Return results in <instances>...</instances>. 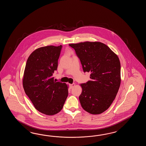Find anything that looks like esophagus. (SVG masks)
I'll list each match as a JSON object with an SVG mask.
<instances>
[{
  "label": "esophagus",
  "instance_id": "1",
  "mask_svg": "<svg viewBox=\"0 0 146 146\" xmlns=\"http://www.w3.org/2000/svg\"><path fill=\"white\" fill-rule=\"evenodd\" d=\"M75 85H76L75 84H69V87L72 89L73 87H74V86H75Z\"/></svg>",
  "mask_w": 146,
  "mask_h": 146
}]
</instances>
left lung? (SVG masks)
Masks as SVG:
<instances>
[{
    "label": "left lung",
    "instance_id": "1",
    "mask_svg": "<svg viewBox=\"0 0 146 146\" xmlns=\"http://www.w3.org/2000/svg\"><path fill=\"white\" fill-rule=\"evenodd\" d=\"M74 48L84 72L90 79L81 84L79 97L82 108L92 114H99L109 109L121 84V64L118 56L99 42L69 44Z\"/></svg>",
    "mask_w": 146,
    "mask_h": 146
}]
</instances>
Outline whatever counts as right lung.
I'll use <instances>...</instances> for the list:
<instances>
[{"label":"right lung","instance_id":"right-lung-1","mask_svg":"<svg viewBox=\"0 0 146 146\" xmlns=\"http://www.w3.org/2000/svg\"><path fill=\"white\" fill-rule=\"evenodd\" d=\"M62 46L42 47L28 57L23 78L25 93L35 108L45 115H53L63 108L68 95L65 83L52 77L58 66Z\"/></svg>","mask_w":146,"mask_h":146}]
</instances>
